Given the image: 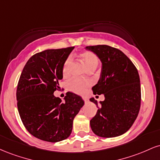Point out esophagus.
<instances>
[{
  "label": "esophagus",
  "instance_id": "34e87169",
  "mask_svg": "<svg viewBox=\"0 0 160 160\" xmlns=\"http://www.w3.org/2000/svg\"><path fill=\"white\" fill-rule=\"evenodd\" d=\"M82 100H83L84 102H86H86H89V99H88L87 98H86V97H82Z\"/></svg>",
  "mask_w": 160,
  "mask_h": 160
}]
</instances>
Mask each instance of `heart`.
I'll use <instances>...</instances> for the list:
<instances>
[{"label":"heart","mask_w":160,"mask_h":160,"mask_svg":"<svg viewBox=\"0 0 160 160\" xmlns=\"http://www.w3.org/2000/svg\"><path fill=\"white\" fill-rule=\"evenodd\" d=\"M81 58L84 65L86 66L87 68L91 67H96L98 64V58L96 55L93 52L86 51V52H82L81 54ZM71 57H68L65 60V63L62 68V74L64 76H66L68 74L69 68L71 63ZM91 85L90 80H80V79H74L71 80L69 82V88L71 91L74 92L78 93V94H82L86 90L88 87Z\"/></svg>","instance_id":"b5f03b06"}]
</instances>
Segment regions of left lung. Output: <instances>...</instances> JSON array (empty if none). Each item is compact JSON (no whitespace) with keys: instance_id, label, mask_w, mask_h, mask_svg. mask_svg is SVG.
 <instances>
[{"instance_id":"left-lung-1","label":"left lung","mask_w":160,"mask_h":160,"mask_svg":"<svg viewBox=\"0 0 160 160\" xmlns=\"http://www.w3.org/2000/svg\"><path fill=\"white\" fill-rule=\"evenodd\" d=\"M102 63L98 83L93 94L104 95L100 102L91 98L98 108L90 120L92 132L98 136L113 138L127 132L136 120L141 107L140 78L132 62L120 49L108 45L86 47Z\"/></svg>"}]
</instances>
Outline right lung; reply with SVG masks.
Here are the masks:
<instances>
[{
    "instance_id": "right-lung-1",
    "label": "right lung",
    "mask_w": 160,
    "mask_h": 160,
    "mask_svg": "<svg viewBox=\"0 0 160 160\" xmlns=\"http://www.w3.org/2000/svg\"><path fill=\"white\" fill-rule=\"evenodd\" d=\"M74 47L47 49L33 55L22 71L16 89L22 122L31 135L49 142L65 140L84 104L80 95L68 92L65 102L53 93L60 89L62 68Z\"/></svg>"
}]
</instances>
